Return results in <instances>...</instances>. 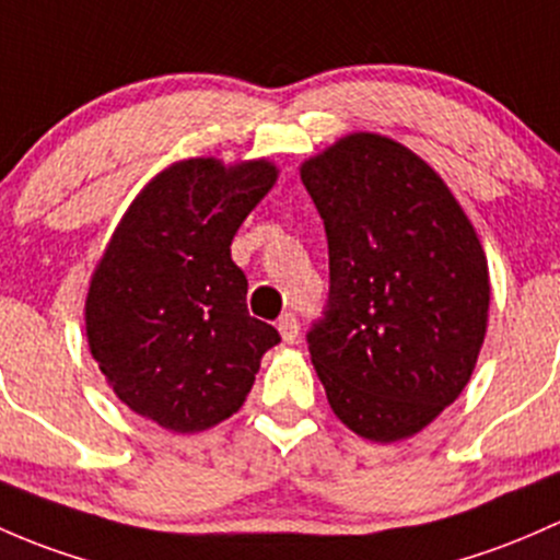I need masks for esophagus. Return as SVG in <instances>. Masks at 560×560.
<instances>
[{
    "instance_id": "34e87169",
    "label": "esophagus",
    "mask_w": 560,
    "mask_h": 560,
    "mask_svg": "<svg viewBox=\"0 0 560 560\" xmlns=\"http://www.w3.org/2000/svg\"><path fill=\"white\" fill-rule=\"evenodd\" d=\"M278 331H280L282 342H296V337H299V323H296V315H293V313L280 315V320H278Z\"/></svg>"
}]
</instances>
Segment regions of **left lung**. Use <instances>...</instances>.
<instances>
[{
	"label": "left lung",
	"instance_id": "obj_1",
	"mask_svg": "<svg viewBox=\"0 0 560 560\" xmlns=\"http://www.w3.org/2000/svg\"><path fill=\"white\" fill-rule=\"evenodd\" d=\"M328 240V302L307 331L334 415L372 442L418 434L460 396L488 328L475 226L440 175L383 135L302 164Z\"/></svg>",
	"mask_w": 560,
	"mask_h": 560
}]
</instances>
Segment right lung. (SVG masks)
<instances>
[{
  "label": "right lung",
  "instance_id": "obj_1",
  "mask_svg": "<svg viewBox=\"0 0 560 560\" xmlns=\"http://www.w3.org/2000/svg\"><path fill=\"white\" fill-rule=\"evenodd\" d=\"M267 159H186L120 218L85 296L91 355L131 412L194 434L247 399L278 328L250 318L232 240L269 194Z\"/></svg>",
  "mask_w": 560,
  "mask_h": 560
}]
</instances>
